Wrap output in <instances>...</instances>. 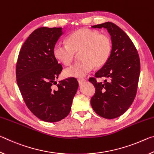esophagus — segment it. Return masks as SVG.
I'll return each instance as SVG.
<instances>
[{
  "label": "esophagus",
  "mask_w": 154,
  "mask_h": 154,
  "mask_svg": "<svg viewBox=\"0 0 154 154\" xmlns=\"http://www.w3.org/2000/svg\"><path fill=\"white\" fill-rule=\"evenodd\" d=\"M86 82V80H85V79H78V82H79V84H82L83 83H84Z\"/></svg>",
  "instance_id": "obj_1"
}]
</instances>
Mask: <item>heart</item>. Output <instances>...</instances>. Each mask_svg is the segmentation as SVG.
I'll return each mask as SVG.
<instances>
[{"label":"heart","mask_w":154,"mask_h":154,"mask_svg":"<svg viewBox=\"0 0 154 154\" xmlns=\"http://www.w3.org/2000/svg\"><path fill=\"white\" fill-rule=\"evenodd\" d=\"M79 51L81 60L64 70L65 76L83 77L94 66H103L111 51L110 36L94 30L83 28L68 36L67 43H58L53 49L54 57L66 66L71 64L76 52Z\"/></svg>","instance_id":"heart-1"}]
</instances>
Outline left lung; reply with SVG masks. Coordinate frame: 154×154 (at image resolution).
Listing matches in <instances>:
<instances>
[{
    "instance_id": "8db88e82",
    "label": "left lung",
    "mask_w": 154,
    "mask_h": 154,
    "mask_svg": "<svg viewBox=\"0 0 154 154\" xmlns=\"http://www.w3.org/2000/svg\"><path fill=\"white\" fill-rule=\"evenodd\" d=\"M106 28L111 35L112 49L104 66L90 77L96 92L91 98L94 111L102 118L114 119L124 114L136 96L140 75V59L136 48L124 30L112 22L94 25ZM106 78L98 82L96 78Z\"/></svg>"
}]
</instances>
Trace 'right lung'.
Here are the masks:
<instances>
[{"label":"right lung","instance_id":"add662e5","mask_svg":"<svg viewBox=\"0 0 154 154\" xmlns=\"http://www.w3.org/2000/svg\"><path fill=\"white\" fill-rule=\"evenodd\" d=\"M62 34V28L36 29L23 44L16 64L17 83L26 105L46 122L66 118L79 87L74 77L60 81L56 87L53 85L62 70L53 54Z\"/></svg>","mask_w":154,"mask_h":154}]
</instances>
